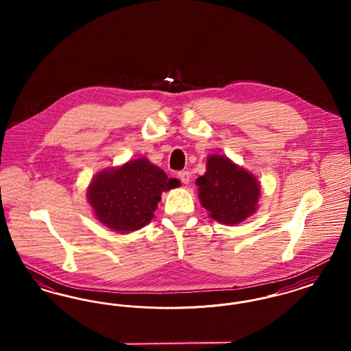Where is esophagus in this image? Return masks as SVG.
Here are the masks:
<instances>
[{
  "mask_svg": "<svg viewBox=\"0 0 351 351\" xmlns=\"http://www.w3.org/2000/svg\"><path fill=\"white\" fill-rule=\"evenodd\" d=\"M178 176H179V179L182 180L183 184H189V182H191V173L188 171H180L178 173Z\"/></svg>",
  "mask_w": 351,
  "mask_h": 351,
  "instance_id": "obj_1",
  "label": "esophagus"
}]
</instances>
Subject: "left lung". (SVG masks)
I'll list each match as a JSON object with an SVG mask.
<instances>
[{
	"mask_svg": "<svg viewBox=\"0 0 351 351\" xmlns=\"http://www.w3.org/2000/svg\"><path fill=\"white\" fill-rule=\"evenodd\" d=\"M206 163L205 175L196 180L202 206L218 222L235 225L245 221L256 209L258 182L226 156L212 155Z\"/></svg>",
	"mask_w": 351,
	"mask_h": 351,
	"instance_id": "1",
	"label": "left lung"
}]
</instances>
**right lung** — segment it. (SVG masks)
<instances>
[{"mask_svg": "<svg viewBox=\"0 0 351 351\" xmlns=\"http://www.w3.org/2000/svg\"><path fill=\"white\" fill-rule=\"evenodd\" d=\"M178 185V179H168L143 158L99 173L89 185L88 201L105 226L130 233L150 222L162 192Z\"/></svg>", "mask_w": 351, "mask_h": 351, "instance_id": "right-lung-1", "label": "right lung"}]
</instances>
